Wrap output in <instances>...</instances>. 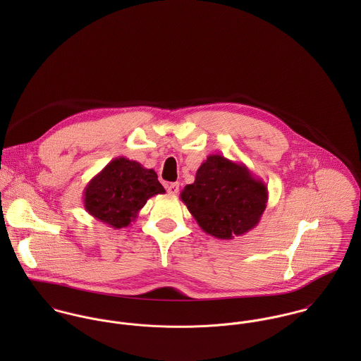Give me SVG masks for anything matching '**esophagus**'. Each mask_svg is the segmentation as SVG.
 Returning <instances> with one entry per match:
<instances>
[{"mask_svg": "<svg viewBox=\"0 0 361 361\" xmlns=\"http://www.w3.org/2000/svg\"><path fill=\"white\" fill-rule=\"evenodd\" d=\"M166 190L169 195H178L179 192V183H168Z\"/></svg>", "mask_w": 361, "mask_h": 361, "instance_id": "34e87169", "label": "esophagus"}]
</instances>
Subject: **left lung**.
<instances>
[{"label": "left lung", "instance_id": "left-lung-1", "mask_svg": "<svg viewBox=\"0 0 361 361\" xmlns=\"http://www.w3.org/2000/svg\"><path fill=\"white\" fill-rule=\"evenodd\" d=\"M180 200L206 233L229 240L257 226L268 189L243 162L211 154L197 169L195 182L180 192Z\"/></svg>", "mask_w": 361, "mask_h": 361}]
</instances>
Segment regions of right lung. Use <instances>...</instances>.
Here are the masks:
<instances>
[{
  "instance_id": "right-lung-1",
  "label": "right lung",
  "mask_w": 361,
  "mask_h": 361,
  "mask_svg": "<svg viewBox=\"0 0 361 361\" xmlns=\"http://www.w3.org/2000/svg\"><path fill=\"white\" fill-rule=\"evenodd\" d=\"M165 193L154 169L125 157L109 161L83 190L85 209L114 229L129 226L155 195Z\"/></svg>"
}]
</instances>
